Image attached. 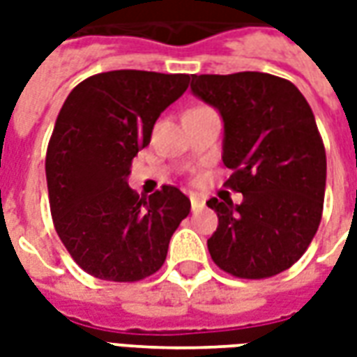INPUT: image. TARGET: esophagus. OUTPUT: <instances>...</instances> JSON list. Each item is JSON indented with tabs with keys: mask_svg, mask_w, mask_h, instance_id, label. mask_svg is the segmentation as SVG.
<instances>
[{
	"mask_svg": "<svg viewBox=\"0 0 357 357\" xmlns=\"http://www.w3.org/2000/svg\"><path fill=\"white\" fill-rule=\"evenodd\" d=\"M189 199H191V208H193V212H199V210L204 208V199H202V197H199V195H191Z\"/></svg>",
	"mask_w": 357,
	"mask_h": 357,
	"instance_id": "esophagus-1",
	"label": "esophagus"
}]
</instances>
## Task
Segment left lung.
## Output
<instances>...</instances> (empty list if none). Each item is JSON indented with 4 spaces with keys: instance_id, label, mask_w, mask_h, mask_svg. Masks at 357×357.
<instances>
[{
    "instance_id": "1",
    "label": "left lung",
    "mask_w": 357,
    "mask_h": 357,
    "mask_svg": "<svg viewBox=\"0 0 357 357\" xmlns=\"http://www.w3.org/2000/svg\"><path fill=\"white\" fill-rule=\"evenodd\" d=\"M191 91L222 116L225 185L243 193L241 204L206 202L220 220L210 256L235 277L277 275L321 222L327 158L314 112L294 84L266 73L193 74Z\"/></svg>"
}]
</instances>
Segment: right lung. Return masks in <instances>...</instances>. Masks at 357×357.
Wrapping results in <instances>:
<instances>
[{"mask_svg": "<svg viewBox=\"0 0 357 357\" xmlns=\"http://www.w3.org/2000/svg\"><path fill=\"white\" fill-rule=\"evenodd\" d=\"M189 74L110 70L78 84L51 135L45 176L53 224L89 275L130 283L153 275L191 201L178 187L139 197L128 185L133 156Z\"/></svg>", "mask_w": 357, "mask_h": 357, "instance_id": "right-lung-1", "label": "right lung"}]
</instances>
